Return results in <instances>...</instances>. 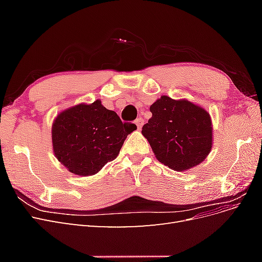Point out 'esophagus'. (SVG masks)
I'll list each match as a JSON object with an SVG mask.
<instances>
[{
	"label": "esophagus",
	"instance_id": "1",
	"mask_svg": "<svg viewBox=\"0 0 262 262\" xmlns=\"http://www.w3.org/2000/svg\"><path fill=\"white\" fill-rule=\"evenodd\" d=\"M136 124H137V126H138V129L140 130V129L142 128V125L144 124V119H143V118H138L137 120H136Z\"/></svg>",
	"mask_w": 262,
	"mask_h": 262
}]
</instances>
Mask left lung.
<instances>
[{"label":"left lung","instance_id":"obj_1","mask_svg":"<svg viewBox=\"0 0 262 262\" xmlns=\"http://www.w3.org/2000/svg\"><path fill=\"white\" fill-rule=\"evenodd\" d=\"M152 118L142 128L156 158L182 171L205 160L212 147L210 115L188 100L162 96L149 107Z\"/></svg>","mask_w":262,"mask_h":262}]
</instances>
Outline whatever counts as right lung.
Returning <instances> with one entry per match:
<instances>
[{
	"label": "right lung",
	"instance_id": "1",
	"mask_svg": "<svg viewBox=\"0 0 262 262\" xmlns=\"http://www.w3.org/2000/svg\"><path fill=\"white\" fill-rule=\"evenodd\" d=\"M137 125L122 122L101 105H77L61 113L52 125L54 155L74 175L91 176L118 156Z\"/></svg>",
	"mask_w": 262,
	"mask_h": 262
}]
</instances>
